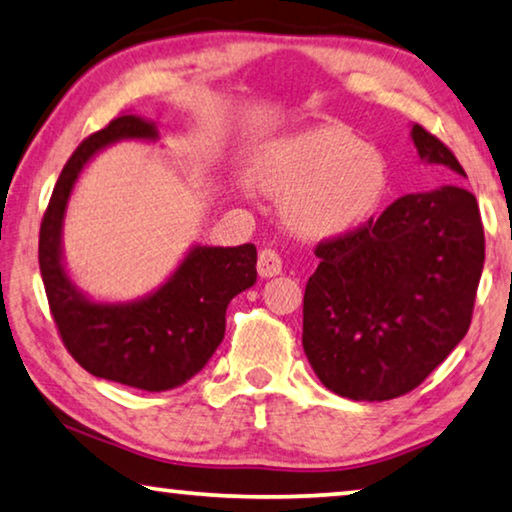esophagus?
Wrapping results in <instances>:
<instances>
[{
    "instance_id": "obj_1",
    "label": "esophagus",
    "mask_w": 512,
    "mask_h": 512,
    "mask_svg": "<svg viewBox=\"0 0 512 512\" xmlns=\"http://www.w3.org/2000/svg\"><path fill=\"white\" fill-rule=\"evenodd\" d=\"M257 271L262 278H276L282 273V259L276 250L264 248L257 257Z\"/></svg>"
}]
</instances>
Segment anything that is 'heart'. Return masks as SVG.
<instances>
[{"label":"heart","instance_id":"1","mask_svg":"<svg viewBox=\"0 0 512 512\" xmlns=\"http://www.w3.org/2000/svg\"><path fill=\"white\" fill-rule=\"evenodd\" d=\"M250 174L282 197L287 225L305 236H342L377 216L391 186L384 151L342 126L280 137L255 154Z\"/></svg>","mask_w":512,"mask_h":512}]
</instances>
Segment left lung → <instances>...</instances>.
I'll return each instance as SVG.
<instances>
[{
  "label": "left lung",
  "mask_w": 512,
  "mask_h": 512,
  "mask_svg": "<svg viewBox=\"0 0 512 512\" xmlns=\"http://www.w3.org/2000/svg\"><path fill=\"white\" fill-rule=\"evenodd\" d=\"M418 158L467 177L451 149L411 126ZM303 296V349L342 398L414 391L467 335L485 264L476 197L441 186L395 200L377 220L319 243Z\"/></svg>",
  "instance_id": "8db88e82"
}]
</instances>
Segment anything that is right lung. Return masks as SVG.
Wrapping results in <instances>:
<instances>
[{
  "label": "right lung",
  "mask_w": 512,
  "mask_h": 512,
  "mask_svg": "<svg viewBox=\"0 0 512 512\" xmlns=\"http://www.w3.org/2000/svg\"><path fill=\"white\" fill-rule=\"evenodd\" d=\"M124 140L160 137L149 121L124 114L75 149L43 216L38 264L61 340L82 368L140 391H170L195 377L223 342L227 305L257 282V248L195 243L165 282L131 301L94 299L75 285L64 257L68 200L91 160Z\"/></svg>",
  "instance_id": "right-lung-1"
}]
</instances>
